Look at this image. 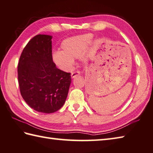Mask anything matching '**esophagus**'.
<instances>
[{"label":"esophagus","instance_id":"obj_1","mask_svg":"<svg viewBox=\"0 0 153 153\" xmlns=\"http://www.w3.org/2000/svg\"><path fill=\"white\" fill-rule=\"evenodd\" d=\"M79 71H74V72H72L71 73V77H76L77 76H78V75H79Z\"/></svg>","mask_w":153,"mask_h":153}]
</instances>
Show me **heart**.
Instances as JSON below:
<instances>
[{"label": "heart", "mask_w": 153, "mask_h": 153, "mask_svg": "<svg viewBox=\"0 0 153 153\" xmlns=\"http://www.w3.org/2000/svg\"><path fill=\"white\" fill-rule=\"evenodd\" d=\"M91 38V35H84L66 39L61 44L62 51H55L52 55L55 64L63 71L70 70L74 65V59L83 54Z\"/></svg>", "instance_id": "b5f03b06"}]
</instances>
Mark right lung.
Segmentation results:
<instances>
[{
    "label": "right lung",
    "instance_id": "obj_1",
    "mask_svg": "<svg viewBox=\"0 0 153 153\" xmlns=\"http://www.w3.org/2000/svg\"><path fill=\"white\" fill-rule=\"evenodd\" d=\"M52 37L37 35L25 47L18 63V82L24 100L37 112L53 113L67 98L71 74L56 68L52 58Z\"/></svg>",
    "mask_w": 153,
    "mask_h": 153
}]
</instances>
